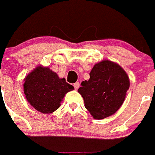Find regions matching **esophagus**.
I'll return each mask as SVG.
<instances>
[{
  "label": "esophagus",
  "instance_id": "34e87169",
  "mask_svg": "<svg viewBox=\"0 0 155 155\" xmlns=\"http://www.w3.org/2000/svg\"><path fill=\"white\" fill-rule=\"evenodd\" d=\"M74 87H75V90H77L78 88H79V87H80V83H79V82H76V83H75V84H74Z\"/></svg>",
  "mask_w": 155,
  "mask_h": 155
}]
</instances>
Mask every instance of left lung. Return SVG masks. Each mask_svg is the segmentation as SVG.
<instances>
[{"mask_svg":"<svg viewBox=\"0 0 155 155\" xmlns=\"http://www.w3.org/2000/svg\"><path fill=\"white\" fill-rule=\"evenodd\" d=\"M129 87V77L121 67L110 60H103L94 65L90 79L82 82L78 92L93 118L103 119L119 110Z\"/></svg>","mask_w":155,"mask_h":155,"instance_id":"8db88e82","label":"left lung"}]
</instances>
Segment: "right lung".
Returning a JSON list of instances; mask_svg holds the SVG:
<instances>
[{
    "label": "right lung",
    "mask_w": 155,
    "mask_h": 155,
    "mask_svg": "<svg viewBox=\"0 0 155 155\" xmlns=\"http://www.w3.org/2000/svg\"><path fill=\"white\" fill-rule=\"evenodd\" d=\"M73 89L64 78H59L56 72L46 67H36L25 78V97L36 110L44 114L57 110L65 94Z\"/></svg>",
    "instance_id": "add662e5"
}]
</instances>
